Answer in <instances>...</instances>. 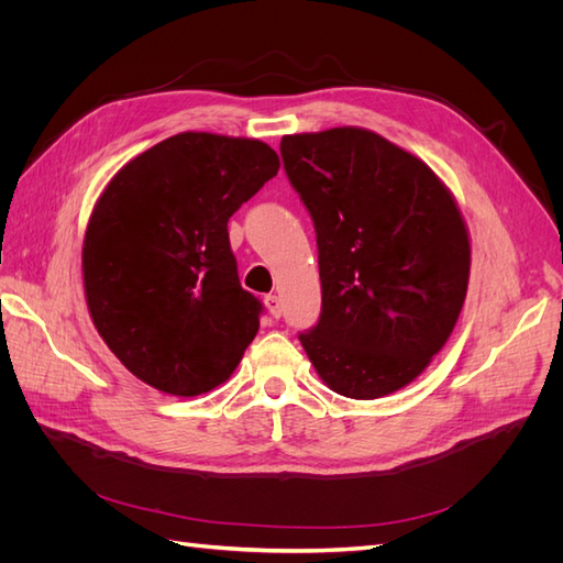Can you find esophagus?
Masks as SVG:
<instances>
[{
    "mask_svg": "<svg viewBox=\"0 0 563 563\" xmlns=\"http://www.w3.org/2000/svg\"><path fill=\"white\" fill-rule=\"evenodd\" d=\"M265 308L269 310V314L279 319L282 317V300L279 296H265Z\"/></svg>",
    "mask_w": 563,
    "mask_h": 563,
    "instance_id": "1",
    "label": "esophagus"
}]
</instances>
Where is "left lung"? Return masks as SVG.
Instances as JSON below:
<instances>
[{"mask_svg":"<svg viewBox=\"0 0 563 563\" xmlns=\"http://www.w3.org/2000/svg\"><path fill=\"white\" fill-rule=\"evenodd\" d=\"M279 150L319 249L321 314L300 343L338 395H391L430 366L463 310V213L428 164L368 129L284 135Z\"/></svg>","mask_w":563,"mask_h":563,"instance_id":"1","label":"left lung"}]
</instances>
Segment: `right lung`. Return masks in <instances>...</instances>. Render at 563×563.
Returning <instances> with one entry per match:
<instances>
[{
	"label": "right lung",
	"mask_w": 563,
	"mask_h": 563,
	"mask_svg": "<svg viewBox=\"0 0 563 563\" xmlns=\"http://www.w3.org/2000/svg\"><path fill=\"white\" fill-rule=\"evenodd\" d=\"M279 172L255 139L185 131L108 183L81 246L93 327L135 378L176 397L223 385L258 333L228 220Z\"/></svg>",
	"instance_id": "add662e5"
}]
</instances>
